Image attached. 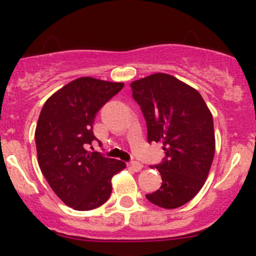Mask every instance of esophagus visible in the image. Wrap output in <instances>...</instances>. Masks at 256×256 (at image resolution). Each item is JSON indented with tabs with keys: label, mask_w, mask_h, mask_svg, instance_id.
<instances>
[{
	"label": "esophagus",
	"mask_w": 256,
	"mask_h": 256,
	"mask_svg": "<svg viewBox=\"0 0 256 256\" xmlns=\"http://www.w3.org/2000/svg\"><path fill=\"white\" fill-rule=\"evenodd\" d=\"M130 167L134 170V171H136V172H138V171H141V170H142V164H141L140 162H136V161L131 162Z\"/></svg>",
	"instance_id": "esophagus-1"
}]
</instances>
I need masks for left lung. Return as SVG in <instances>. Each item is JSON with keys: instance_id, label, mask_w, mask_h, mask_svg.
<instances>
[{"instance_id": "obj_1", "label": "left lung", "mask_w": 256, "mask_h": 256, "mask_svg": "<svg viewBox=\"0 0 256 256\" xmlns=\"http://www.w3.org/2000/svg\"><path fill=\"white\" fill-rule=\"evenodd\" d=\"M130 86L146 120L147 141L161 142L166 154L154 166L161 174V187L146 198L164 209L180 207L200 192L213 162L210 110L194 88L170 74H152Z\"/></svg>"}]
</instances>
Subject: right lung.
Here are the masks:
<instances>
[{"mask_svg": "<svg viewBox=\"0 0 256 256\" xmlns=\"http://www.w3.org/2000/svg\"><path fill=\"white\" fill-rule=\"evenodd\" d=\"M122 88L124 82L82 76L54 92L40 114L34 134L38 164L54 193L76 210L104 204L112 194V178L126 167L85 150L96 140V112Z\"/></svg>", "mask_w": 256, "mask_h": 256, "instance_id": "add662e5", "label": "right lung"}]
</instances>
